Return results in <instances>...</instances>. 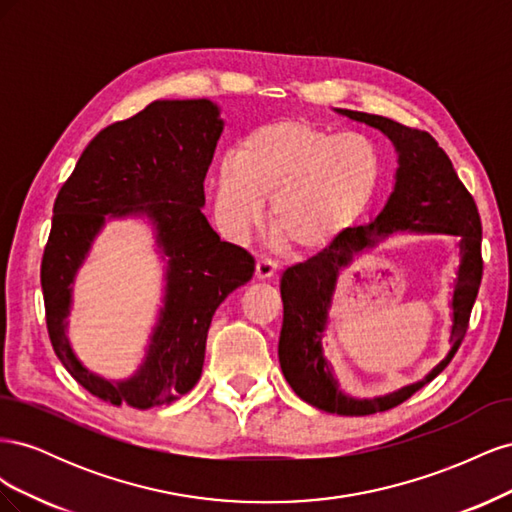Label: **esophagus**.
I'll return each instance as SVG.
<instances>
[{
  "instance_id": "34e87169",
  "label": "esophagus",
  "mask_w": 512,
  "mask_h": 512,
  "mask_svg": "<svg viewBox=\"0 0 512 512\" xmlns=\"http://www.w3.org/2000/svg\"><path fill=\"white\" fill-rule=\"evenodd\" d=\"M277 271H280V265L273 258H267L262 256L256 260V277L258 280H271V277L277 275Z\"/></svg>"
}]
</instances>
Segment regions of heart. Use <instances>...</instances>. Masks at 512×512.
<instances>
[{"mask_svg":"<svg viewBox=\"0 0 512 512\" xmlns=\"http://www.w3.org/2000/svg\"><path fill=\"white\" fill-rule=\"evenodd\" d=\"M380 181L376 147L305 119L247 132L218 179V211L230 232L250 230L271 196L269 224L297 250L335 241L367 209Z\"/></svg>","mask_w":512,"mask_h":512,"instance_id":"1","label":"heart"}]
</instances>
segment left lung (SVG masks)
Returning a JSON list of instances; mask_svg holds the SVG:
<instances>
[{"label": "left lung", "mask_w": 512, "mask_h": 512, "mask_svg": "<svg viewBox=\"0 0 512 512\" xmlns=\"http://www.w3.org/2000/svg\"><path fill=\"white\" fill-rule=\"evenodd\" d=\"M337 115L380 130L395 147L397 168L393 190L380 213L367 226L348 228L320 254L282 273L280 292L284 322L280 333V365L286 382L309 406L339 416H367L391 410L423 389L451 363L468 329L476 301L483 260H480V218L474 198L455 173L436 138L421 130L359 111L335 108ZM397 234H453L458 237L460 265L452 293V329L445 359L412 385L378 398L350 396L334 376L323 352L328 312L341 271L361 255Z\"/></svg>", "instance_id": "obj_1"}]
</instances>
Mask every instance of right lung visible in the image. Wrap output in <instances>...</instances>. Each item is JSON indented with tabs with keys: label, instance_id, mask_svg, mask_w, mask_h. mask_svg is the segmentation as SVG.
<instances>
[{
	"label": "right lung",
	"instance_id": "obj_1",
	"mask_svg": "<svg viewBox=\"0 0 512 512\" xmlns=\"http://www.w3.org/2000/svg\"><path fill=\"white\" fill-rule=\"evenodd\" d=\"M222 130L220 106L207 98L156 100L104 128L57 194L40 271L46 327L70 376L108 404L147 410L192 391L215 309L252 280L254 258L222 241L203 213V183ZM117 219L152 228L165 273L144 361L132 377L111 381L75 356L67 318L75 275L99 232Z\"/></svg>",
	"mask_w": 512,
	"mask_h": 512
}]
</instances>
